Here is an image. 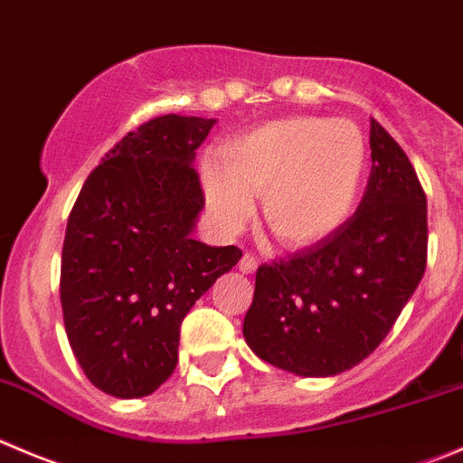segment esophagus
I'll return each mask as SVG.
<instances>
[{"label": "esophagus", "mask_w": 463, "mask_h": 463, "mask_svg": "<svg viewBox=\"0 0 463 463\" xmlns=\"http://www.w3.org/2000/svg\"><path fill=\"white\" fill-rule=\"evenodd\" d=\"M255 269H258V260H255L250 253L241 255V260H240V271H241V273H253Z\"/></svg>", "instance_id": "obj_1"}]
</instances>
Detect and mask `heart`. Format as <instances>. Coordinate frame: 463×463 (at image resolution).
Returning a JSON list of instances; mask_svg holds the SVG:
<instances>
[{
  "mask_svg": "<svg viewBox=\"0 0 463 463\" xmlns=\"http://www.w3.org/2000/svg\"><path fill=\"white\" fill-rule=\"evenodd\" d=\"M369 149L345 119L287 118L223 142L219 167H203V194L214 223L237 232L262 196L269 231L289 246H309L355 213Z\"/></svg>",
  "mask_w": 463,
  "mask_h": 463,
  "instance_id": "b5f03b06",
  "label": "heart"
}]
</instances>
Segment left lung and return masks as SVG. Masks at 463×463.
Returning a JSON list of instances; mask_svg holds the SVG:
<instances>
[{
	"label": "left lung",
	"instance_id": "8db88e82",
	"mask_svg": "<svg viewBox=\"0 0 463 463\" xmlns=\"http://www.w3.org/2000/svg\"><path fill=\"white\" fill-rule=\"evenodd\" d=\"M371 176L339 231L255 273L244 339L303 378L353 369L383 344L428 262V199L410 158L371 119Z\"/></svg>",
	"mask_w": 463,
	"mask_h": 463
}]
</instances>
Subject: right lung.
I'll use <instances>...</instances> for the list:
<instances>
[{
    "instance_id": "right-lung-1",
    "label": "right lung",
    "mask_w": 463,
    "mask_h": 463,
    "mask_svg": "<svg viewBox=\"0 0 463 463\" xmlns=\"http://www.w3.org/2000/svg\"><path fill=\"white\" fill-rule=\"evenodd\" d=\"M217 119L163 115L124 136L67 219L61 305L85 378L115 398L154 393L178 362L192 305L241 258L192 237L205 199L196 149Z\"/></svg>"
}]
</instances>
